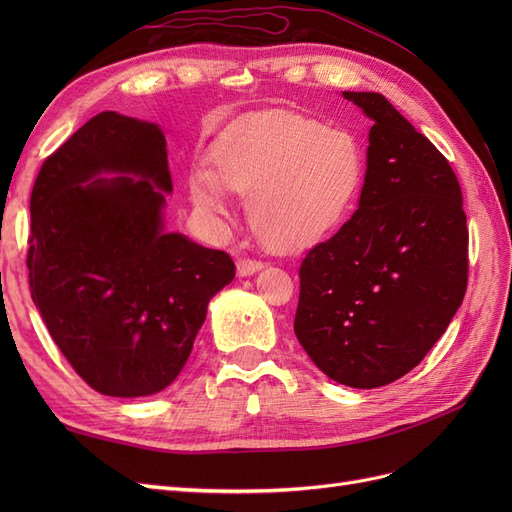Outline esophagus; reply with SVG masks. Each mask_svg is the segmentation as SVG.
<instances>
[{"instance_id":"obj_1","label":"esophagus","mask_w":512,"mask_h":512,"mask_svg":"<svg viewBox=\"0 0 512 512\" xmlns=\"http://www.w3.org/2000/svg\"><path fill=\"white\" fill-rule=\"evenodd\" d=\"M262 267V262L260 260H256V258H247V256H243V258H237V273L241 275V277H247V275H254L256 271H260Z\"/></svg>"}]
</instances>
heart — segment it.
<instances>
[{"mask_svg":"<svg viewBox=\"0 0 512 512\" xmlns=\"http://www.w3.org/2000/svg\"><path fill=\"white\" fill-rule=\"evenodd\" d=\"M363 147L350 130L297 113L247 121L194 170L190 196L207 218L228 215L226 192L250 198L258 239L280 250L307 247L344 220L363 181Z\"/></svg>","mask_w":512,"mask_h":512,"instance_id":"obj_1","label":"heart"}]
</instances>
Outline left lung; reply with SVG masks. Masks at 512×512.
<instances>
[{
    "label": "left lung",
    "instance_id": "8db88e82",
    "mask_svg": "<svg viewBox=\"0 0 512 512\" xmlns=\"http://www.w3.org/2000/svg\"><path fill=\"white\" fill-rule=\"evenodd\" d=\"M359 209L301 262L294 333L331 380L376 389L425 359L468 288L459 181L427 136L374 91Z\"/></svg>",
    "mask_w": 512,
    "mask_h": 512
}]
</instances>
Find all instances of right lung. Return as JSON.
I'll list each match as a JSON object with an SVG mask.
<instances>
[{
  "label": "right lung",
  "mask_w": 512,
  "mask_h": 512,
  "mask_svg": "<svg viewBox=\"0 0 512 512\" xmlns=\"http://www.w3.org/2000/svg\"><path fill=\"white\" fill-rule=\"evenodd\" d=\"M170 190L162 130L113 111L76 130L34 183L29 290L61 354L102 395L166 389L235 277L226 252L164 230Z\"/></svg>",
  "instance_id": "1"
}]
</instances>
